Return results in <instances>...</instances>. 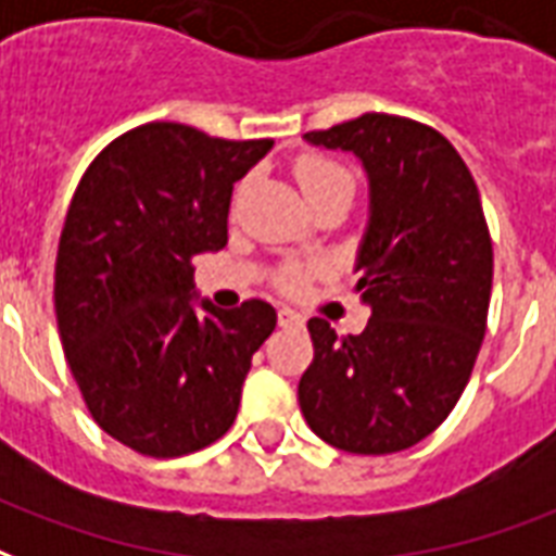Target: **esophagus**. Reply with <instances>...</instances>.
I'll use <instances>...</instances> for the list:
<instances>
[{
    "label": "esophagus",
    "instance_id": "obj_1",
    "mask_svg": "<svg viewBox=\"0 0 556 556\" xmlns=\"http://www.w3.org/2000/svg\"><path fill=\"white\" fill-rule=\"evenodd\" d=\"M277 320H279V327H303V315H298V312L294 309H279V315H277Z\"/></svg>",
    "mask_w": 556,
    "mask_h": 556
}]
</instances>
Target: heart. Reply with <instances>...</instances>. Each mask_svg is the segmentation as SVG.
<instances>
[{"label":"heart","mask_w":556,"mask_h":556,"mask_svg":"<svg viewBox=\"0 0 556 556\" xmlns=\"http://www.w3.org/2000/svg\"><path fill=\"white\" fill-rule=\"evenodd\" d=\"M294 176H298V185L303 188L309 203L327 191H336V188H353L351 170L344 164L332 162V159H324V155H303L294 164ZM318 274L320 267L309 265V262H286L274 270V286L282 294H300Z\"/></svg>","instance_id":"obj_1"}]
</instances>
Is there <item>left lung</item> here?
<instances>
[{"mask_svg":"<svg viewBox=\"0 0 556 556\" xmlns=\"http://www.w3.org/2000/svg\"><path fill=\"white\" fill-rule=\"evenodd\" d=\"M306 141L359 155L371 185L356 291L359 336L309 320L315 356L298 386L306 425L348 454H397L445 421L486 336L492 238L454 143L397 114H362Z\"/></svg>","mask_w":556,"mask_h":556,"instance_id":"1","label":"left lung"}]
</instances>
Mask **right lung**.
<instances>
[{"instance_id":"1","label":"right lung","mask_w":556,"mask_h":556,"mask_svg":"<svg viewBox=\"0 0 556 556\" xmlns=\"http://www.w3.org/2000/svg\"><path fill=\"white\" fill-rule=\"evenodd\" d=\"M270 147L143 123L90 162L70 200L55 258L61 344L93 421L138 454L217 442L277 327L265 300L191 303L194 256L224 250L232 185Z\"/></svg>"}]
</instances>
